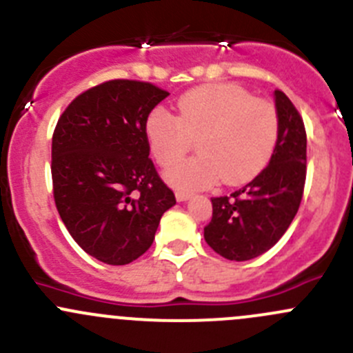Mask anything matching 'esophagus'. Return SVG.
<instances>
[{"mask_svg":"<svg viewBox=\"0 0 353 353\" xmlns=\"http://www.w3.org/2000/svg\"><path fill=\"white\" fill-rule=\"evenodd\" d=\"M176 198L177 201H188L191 198V193H188V191H176Z\"/></svg>","mask_w":353,"mask_h":353,"instance_id":"esophagus-1","label":"esophagus"}]
</instances>
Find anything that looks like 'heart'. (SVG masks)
Listing matches in <instances>:
<instances>
[{"mask_svg":"<svg viewBox=\"0 0 353 353\" xmlns=\"http://www.w3.org/2000/svg\"><path fill=\"white\" fill-rule=\"evenodd\" d=\"M145 134L155 160L170 165L199 140L200 155L165 170L181 190H205L219 181L241 186L266 167L279 138V114L265 99H252L234 83H212L186 92L177 102V117L152 110Z\"/></svg>","mask_w":353,"mask_h":353,"instance_id":"obj_1","label":"heart"}]
</instances>
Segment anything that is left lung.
<instances>
[{
    "label": "left lung",
    "mask_w": 353,
    "mask_h": 353,
    "mask_svg": "<svg viewBox=\"0 0 353 353\" xmlns=\"http://www.w3.org/2000/svg\"><path fill=\"white\" fill-rule=\"evenodd\" d=\"M279 138L270 163L230 196L212 198L205 241L230 261H248L272 249L301 205L305 183L304 121L282 90L273 92Z\"/></svg>",
    "instance_id": "obj_1"
}]
</instances>
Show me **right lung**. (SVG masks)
Returning <instances> with one entry per match:
<instances>
[{
    "label": "right lung",
    "mask_w": 353,
    "mask_h": 353,
    "mask_svg": "<svg viewBox=\"0 0 353 353\" xmlns=\"http://www.w3.org/2000/svg\"><path fill=\"white\" fill-rule=\"evenodd\" d=\"M169 92L110 80L78 95L52 134V190L59 216L85 252L128 265L155 239L176 196L148 159V114Z\"/></svg>",
    "instance_id": "1"
}]
</instances>
